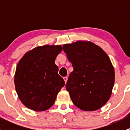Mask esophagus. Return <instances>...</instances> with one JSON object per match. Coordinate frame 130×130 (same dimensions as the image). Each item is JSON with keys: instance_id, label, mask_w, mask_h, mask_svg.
<instances>
[{"instance_id": "esophagus-1", "label": "esophagus", "mask_w": 130, "mask_h": 130, "mask_svg": "<svg viewBox=\"0 0 130 130\" xmlns=\"http://www.w3.org/2000/svg\"><path fill=\"white\" fill-rule=\"evenodd\" d=\"M63 79H64V80H65V83H66L67 81V79H68L67 77H63Z\"/></svg>"}]
</instances>
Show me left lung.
<instances>
[{
  "label": "left lung",
  "mask_w": 130,
  "mask_h": 130,
  "mask_svg": "<svg viewBox=\"0 0 130 130\" xmlns=\"http://www.w3.org/2000/svg\"><path fill=\"white\" fill-rule=\"evenodd\" d=\"M63 49L73 68L66 84L73 103L83 111L100 109L109 99L115 84L109 58L102 48L89 41L65 44Z\"/></svg>",
  "instance_id": "left-lung-1"
}]
</instances>
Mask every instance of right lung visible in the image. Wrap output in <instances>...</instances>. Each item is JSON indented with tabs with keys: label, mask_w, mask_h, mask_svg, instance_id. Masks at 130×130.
Here are the masks:
<instances>
[{
	"label": "right lung",
	"mask_w": 130,
	"mask_h": 130,
	"mask_svg": "<svg viewBox=\"0 0 130 130\" xmlns=\"http://www.w3.org/2000/svg\"><path fill=\"white\" fill-rule=\"evenodd\" d=\"M62 50L60 45H44L29 51L18 63L14 77L15 90L29 109L43 111L52 107L65 86L55 63Z\"/></svg>",
	"instance_id": "1"
}]
</instances>
